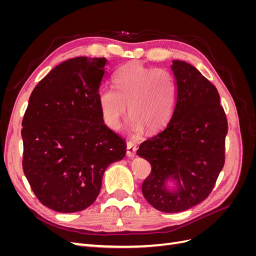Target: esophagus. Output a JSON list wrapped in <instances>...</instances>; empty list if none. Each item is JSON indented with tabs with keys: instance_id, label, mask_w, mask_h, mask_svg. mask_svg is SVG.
I'll use <instances>...</instances> for the list:
<instances>
[{
	"instance_id": "34e87169",
	"label": "esophagus",
	"mask_w": 256,
	"mask_h": 256,
	"mask_svg": "<svg viewBox=\"0 0 256 256\" xmlns=\"http://www.w3.org/2000/svg\"><path fill=\"white\" fill-rule=\"evenodd\" d=\"M136 143L134 141H128L127 142V156L128 157H134L136 152Z\"/></svg>"
}]
</instances>
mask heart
Segmentation results:
<instances>
[{
	"mask_svg": "<svg viewBox=\"0 0 256 256\" xmlns=\"http://www.w3.org/2000/svg\"><path fill=\"white\" fill-rule=\"evenodd\" d=\"M113 88H102L98 104L102 120L112 129L118 128L128 113L131 127L157 131L172 118L177 100L174 76L166 68H148L131 62L113 76Z\"/></svg>",
	"mask_w": 256,
	"mask_h": 256,
	"instance_id": "b5f03b06",
	"label": "heart"
}]
</instances>
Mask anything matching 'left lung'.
<instances>
[{
  "mask_svg": "<svg viewBox=\"0 0 256 256\" xmlns=\"http://www.w3.org/2000/svg\"><path fill=\"white\" fill-rule=\"evenodd\" d=\"M172 70L177 84L172 118L138 150L152 166L142 184L143 196L164 212L187 210L210 194L226 161L228 134L214 85L186 62L173 60ZM168 178L176 180V192L166 189Z\"/></svg>",
  "mask_w": 256,
  "mask_h": 256,
  "instance_id": "8db88e82",
  "label": "left lung"
}]
</instances>
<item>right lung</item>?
Wrapping results in <instances>:
<instances>
[{
    "instance_id": "obj_1",
    "label": "right lung",
    "mask_w": 256,
    "mask_h": 256,
    "mask_svg": "<svg viewBox=\"0 0 256 256\" xmlns=\"http://www.w3.org/2000/svg\"><path fill=\"white\" fill-rule=\"evenodd\" d=\"M106 58L63 62L38 83L22 120V168L40 202L76 212L95 202L106 168L126 154L98 104Z\"/></svg>"
}]
</instances>
